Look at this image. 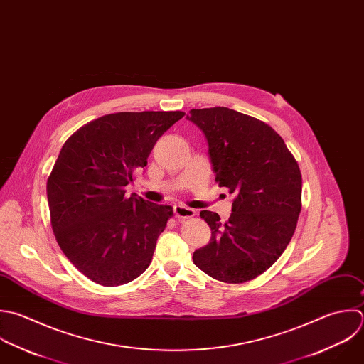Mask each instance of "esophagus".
I'll use <instances>...</instances> for the list:
<instances>
[{"instance_id": "esophagus-1", "label": "esophagus", "mask_w": 364, "mask_h": 364, "mask_svg": "<svg viewBox=\"0 0 364 364\" xmlns=\"http://www.w3.org/2000/svg\"><path fill=\"white\" fill-rule=\"evenodd\" d=\"M174 214L178 220H184V218H191L196 215V211L190 207H186V205H174Z\"/></svg>"}]
</instances>
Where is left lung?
Instances as JSON below:
<instances>
[{"label":"left lung","mask_w":364,"mask_h":364,"mask_svg":"<svg viewBox=\"0 0 364 364\" xmlns=\"http://www.w3.org/2000/svg\"><path fill=\"white\" fill-rule=\"evenodd\" d=\"M187 119L208 141L215 181L235 196L227 223L200 213L211 240L193 261L217 281H251L277 262L295 232L302 208L298 161L271 126L248 114L217 106L191 109Z\"/></svg>","instance_id":"left-lung-1"}]
</instances>
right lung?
Wrapping results in <instances>:
<instances>
[{"instance_id":"1","label":"right lung","mask_w":364,"mask_h":364,"mask_svg":"<svg viewBox=\"0 0 364 364\" xmlns=\"http://www.w3.org/2000/svg\"><path fill=\"white\" fill-rule=\"evenodd\" d=\"M184 114H105L62 146L46 181L50 225L65 257L90 281L123 285L150 265L173 208L126 197L124 187L147 166L159 137Z\"/></svg>"}]
</instances>
